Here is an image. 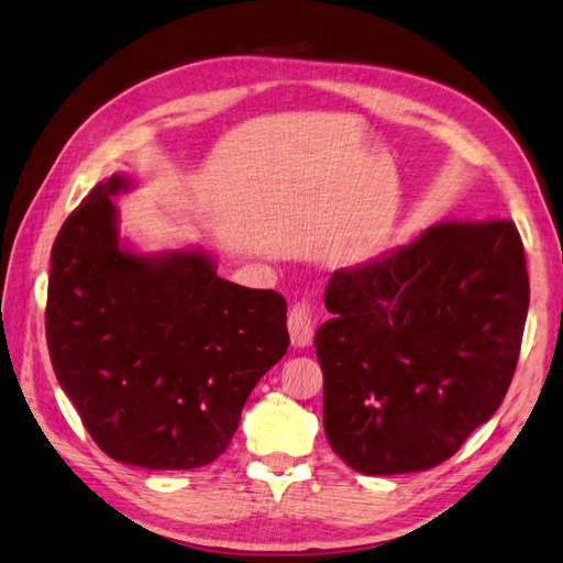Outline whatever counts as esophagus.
<instances>
[{
  "instance_id": "34e87169",
  "label": "esophagus",
  "mask_w": 563,
  "mask_h": 563,
  "mask_svg": "<svg viewBox=\"0 0 563 563\" xmlns=\"http://www.w3.org/2000/svg\"><path fill=\"white\" fill-rule=\"evenodd\" d=\"M287 328H290L295 347H309L316 330V313L307 301H299V305L290 309V313H287Z\"/></svg>"
}]
</instances>
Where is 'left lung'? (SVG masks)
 Returning <instances> with one entry per match:
<instances>
[{"instance_id":"obj_1","label":"left lung","mask_w":563,"mask_h":563,"mask_svg":"<svg viewBox=\"0 0 563 563\" xmlns=\"http://www.w3.org/2000/svg\"><path fill=\"white\" fill-rule=\"evenodd\" d=\"M528 301L511 221L438 223L335 271L313 338L333 452L366 475L450 459L509 390Z\"/></svg>"}]
</instances>
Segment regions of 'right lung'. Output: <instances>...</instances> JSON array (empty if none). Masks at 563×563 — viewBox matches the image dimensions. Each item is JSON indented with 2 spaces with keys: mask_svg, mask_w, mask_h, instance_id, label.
<instances>
[{
  "mask_svg": "<svg viewBox=\"0 0 563 563\" xmlns=\"http://www.w3.org/2000/svg\"><path fill=\"white\" fill-rule=\"evenodd\" d=\"M111 176L52 247L47 347L99 450L121 464L187 471L233 440L244 401L290 344L287 305L216 273L205 250L137 254L119 238Z\"/></svg>",
  "mask_w": 563,
  "mask_h": 563,
  "instance_id": "obj_1",
  "label": "right lung"
}]
</instances>
